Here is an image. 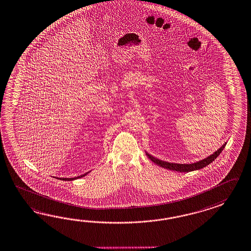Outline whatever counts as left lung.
Returning a JSON list of instances; mask_svg holds the SVG:
<instances>
[{
  "mask_svg": "<svg viewBox=\"0 0 251 251\" xmlns=\"http://www.w3.org/2000/svg\"><path fill=\"white\" fill-rule=\"evenodd\" d=\"M227 144V142H225L219 150L215 151L214 153H212V155L207 156L205 158L201 159L200 161L195 162L192 164H177V163H171V162L163 161L158 158H156L155 156H151V154H149L146 151V155L150 157L151 161L154 162L156 165L159 167L167 168L169 170H173V171H178V172H191V171H195V170H199L203 167H206L208 165H210L212 161H214V159H216L222 151L224 150L225 146Z\"/></svg>",
  "mask_w": 251,
  "mask_h": 251,
  "instance_id": "1",
  "label": "left lung"
}]
</instances>
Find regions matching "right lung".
Segmentation results:
<instances>
[{
    "mask_svg": "<svg viewBox=\"0 0 251 251\" xmlns=\"http://www.w3.org/2000/svg\"><path fill=\"white\" fill-rule=\"evenodd\" d=\"M90 173V172H87V173L84 174V175H82V176H78L76 177H73V178H57L60 179V180H63V181H73V180H75V179L81 178V177H83V176H85L87 174Z\"/></svg>",
    "mask_w": 251,
    "mask_h": 251,
    "instance_id": "right-lung-1",
    "label": "right lung"
}]
</instances>
